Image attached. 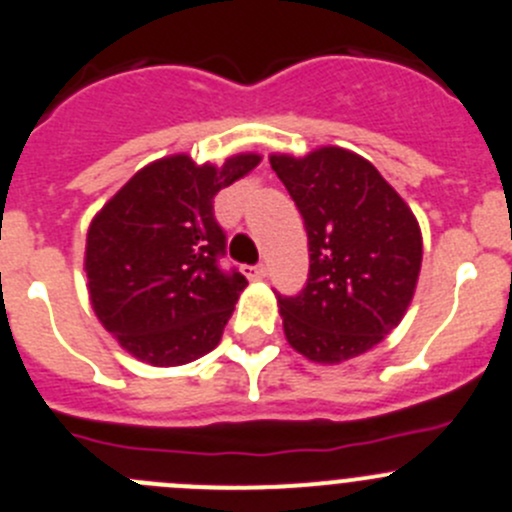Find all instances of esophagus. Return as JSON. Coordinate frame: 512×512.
Wrapping results in <instances>:
<instances>
[{"label":"esophagus","instance_id":"1","mask_svg":"<svg viewBox=\"0 0 512 512\" xmlns=\"http://www.w3.org/2000/svg\"><path fill=\"white\" fill-rule=\"evenodd\" d=\"M265 265H247L242 267V275L247 277V280H262L265 277Z\"/></svg>","mask_w":512,"mask_h":512}]
</instances>
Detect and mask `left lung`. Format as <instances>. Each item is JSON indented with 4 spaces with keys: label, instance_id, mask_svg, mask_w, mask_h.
<instances>
[{
    "label": "left lung",
    "instance_id": "8db88e82",
    "mask_svg": "<svg viewBox=\"0 0 512 512\" xmlns=\"http://www.w3.org/2000/svg\"><path fill=\"white\" fill-rule=\"evenodd\" d=\"M295 200L310 245V275L280 297L282 330L310 362L340 365L400 325L423 265V235L408 202L372 162L345 147L270 155Z\"/></svg>",
    "mask_w": 512,
    "mask_h": 512
}]
</instances>
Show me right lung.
Masks as SVG:
<instances>
[{
	"mask_svg": "<svg viewBox=\"0 0 512 512\" xmlns=\"http://www.w3.org/2000/svg\"><path fill=\"white\" fill-rule=\"evenodd\" d=\"M262 157L225 165L162 157L124 182L92 217L84 272L92 310L137 360L177 367L215 350L247 280L217 267L225 232L212 200L250 175Z\"/></svg>",
	"mask_w": 512,
	"mask_h": 512,
	"instance_id": "obj_1",
	"label": "right lung"
}]
</instances>
